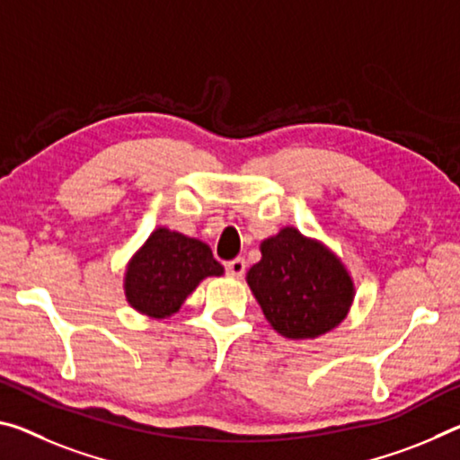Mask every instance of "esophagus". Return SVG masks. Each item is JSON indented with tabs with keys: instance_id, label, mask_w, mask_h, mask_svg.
Returning a JSON list of instances; mask_svg holds the SVG:
<instances>
[{
	"instance_id": "obj_1",
	"label": "esophagus",
	"mask_w": 460,
	"mask_h": 460,
	"mask_svg": "<svg viewBox=\"0 0 460 460\" xmlns=\"http://www.w3.org/2000/svg\"><path fill=\"white\" fill-rule=\"evenodd\" d=\"M225 270H227V274L233 276V279H239V276H243L245 272V260L243 258H235L225 264Z\"/></svg>"
}]
</instances>
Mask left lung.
Returning <instances> with one entry per match:
<instances>
[{
    "mask_svg": "<svg viewBox=\"0 0 460 460\" xmlns=\"http://www.w3.org/2000/svg\"><path fill=\"white\" fill-rule=\"evenodd\" d=\"M260 252L247 284L276 332L288 340H315L344 322L354 282L332 250L284 227L264 239Z\"/></svg>",
    "mask_w": 460,
    "mask_h": 460,
    "instance_id": "obj_1",
    "label": "left lung"
}]
</instances>
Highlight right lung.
<instances>
[{"label":"right lung","mask_w":460,"mask_h":460,"mask_svg":"<svg viewBox=\"0 0 460 460\" xmlns=\"http://www.w3.org/2000/svg\"><path fill=\"white\" fill-rule=\"evenodd\" d=\"M223 272L210 247L200 239L157 227L128 261L125 295L138 313L165 319L181 307L200 280Z\"/></svg>","instance_id":"obj_1"}]
</instances>
